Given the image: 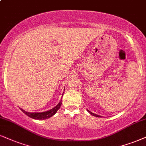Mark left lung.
<instances>
[{"label":"left lung","mask_w":146,"mask_h":146,"mask_svg":"<svg viewBox=\"0 0 146 146\" xmlns=\"http://www.w3.org/2000/svg\"><path fill=\"white\" fill-rule=\"evenodd\" d=\"M87 111L90 114H91L92 115V116H96V117H99V118H100V117H102L101 116H100V115H98V114H94V113H93V112H91V111H90L89 110H87Z\"/></svg>","instance_id":"obj_1"}]
</instances>
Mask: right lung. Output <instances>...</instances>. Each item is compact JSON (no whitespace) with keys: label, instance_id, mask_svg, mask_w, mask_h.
<instances>
[{"label":"right lung","instance_id":"obj_1","mask_svg":"<svg viewBox=\"0 0 146 146\" xmlns=\"http://www.w3.org/2000/svg\"><path fill=\"white\" fill-rule=\"evenodd\" d=\"M62 100H60V102H59V104L54 107L53 108H52L50 110L43 111V112H28V111H25L24 110H23L21 108H19L21 111L24 113L25 114H26L27 116L30 117V118H33V119H36V120H44L46 118H51V116H53L55 113L57 112V110L60 108L61 105H62Z\"/></svg>","mask_w":146,"mask_h":146}]
</instances>
